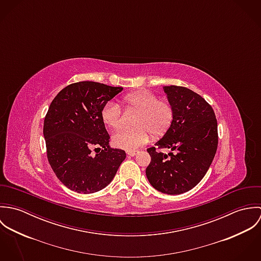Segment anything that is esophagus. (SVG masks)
I'll list each match as a JSON object with an SVG mask.
<instances>
[{
  "mask_svg": "<svg viewBox=\"0 0 261 261\" xmlns=\"http://www.w3.org/2000/svg\"><path fill=\"white\" fill-rule=\"evenodd\" d=\"M126 154L129 155V156H135L137 154V151L136 150H127Z\"/></svg>",
  "mask_w": 261,
  "mask_h": 261,
  "instance_id": "esophagus-1",
  "label": "esophagus"
}]
</instances>
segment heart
Segmentation results:
<instances>
[{
	"mask_svg": "<svg viewBox=\"0 0 261 261\" xmlns=\"http://www.w3.org/2000/svg\"><path fill=\"white\" fill-rule=\"evenodd\" d=\"M124 106L138 112L133 128H122L112 137V144L118 149L135 150L146 145L149 135L161 137L165 135L174 119V108L167 101L149 91H137L123 97ZM101 118L107 126L112 129L120 127L122 113L119 106L108 102L101 110Z\"/></svg>",
	"mask_w": 261,
	"mask_h": 261,
	"instance_id": "1",
	"label": "heart"
}]
</instances>
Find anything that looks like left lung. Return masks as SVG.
I'll return each instance as SVG.
<instances>
[{
	"mask_svg": "<svg viewBox=\"0 0 261 261\" xmlns=\"http://www.w3.org/2000/svg\"><path fill=\"white\" fill-rule=\"evenodd\" d=\"M163 89L174 108V119L154 146L171 152L147 149L150 163L146 175L155 190L179 195L196 186L210 168L218 147L217 119L212 107L191 89L176 85Z\"/></svg>",
	"mask_w": 261,
	"mask_h": 261,
	"instance_id": "8db88e82",
	"label": "left lung"
}]
</instances>
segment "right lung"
I'll use <instances>...</instances> for the list:
<instances>
[{"label":"right lung","mask_w":261,"mask_h":261,"mask_svg":"<svg viewBox=\"0 0 261 261\" xmlns=\"http://www.w3.org/2000/svg\"><path fill=\"white\" fill-rule=\"evenodd\" d=\"M122 89L80 81L63 88L52 100L43 127L47 158L68 189L83 194L102 190L125 159L124 150L111 148L101 118L102 108Z\"/></svg>","instance_id":"right-lung-1"}]
</instances>
